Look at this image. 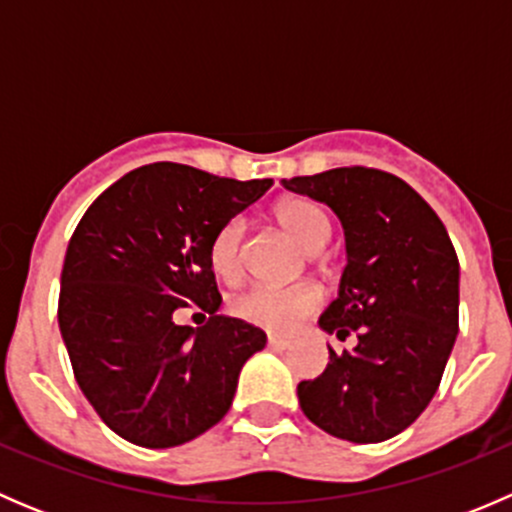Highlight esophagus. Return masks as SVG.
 <instances>
[{
  "instance_id": "1",
  "label": "esophagus",
  "mask_w": 512,
  "mask_h": 512,
  "mask_svg": "<svg viewBox=\"0 0 512 512\" xmlns=\"http://www.w3.org/2000/svg\"><path fill=\"white\" fill-rule=\"evenodd\" d=\"M289 344H292V339L280 337V334H270V337H267V347L270 349H287Z\"/></svg>"
}]
</instances>
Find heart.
I'll return each mask as SVG.
<instances>
[{
	"mask_svg": "<svg viewBox=\"0 0 512 512\" xmlns=\"http://www.w3.org/2000/svg\"><path fill=\"white\" fill-rule=\"evenodd\" d=\"M277 218L287 232H292L312 252L322 250L332 235V225H329L324 210L309 200H285L277 208ZM242 235H245V220L235 215V218H227L210 240V267L223 280L240 277ZM322 304L324 292L314 282H299V285L289 287L255 285L232 299V312L245 322L257 324V327L287 332V329L297 327L302 319H307L309 314L317 312Z\"/></svg>",
	"mask_w": 512,
	"mask_h": 512,
	"instance_id": "1",
	"label": "heart"
}]
</instances>
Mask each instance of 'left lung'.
Returning a JSON list of instances; mask_svg holds the SVG:
<instances>
[{
	"mask_svg": "<svg viewBox=\"0 0 512 512\" xmlns=\"http://www.w3.org/2000/svg\"><path fill=\"white\" fill-rule=\"evenodd\" d=\"M282 183L342 220L347 267L319 327L359 339L352 352L329 349L322 376L297 386L299 406L329 436L386 441L423 414L456 342L451 237L431 205L386 170L349 165Z\"/></svg>",
	"mask_w": 512,
	"mask_h": 512,
	"instance_id": "1",
	"label": "left lung"
}]
</instances>
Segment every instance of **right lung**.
<instances>
[{
	"label": "right lung",
	"instance_id": "add662e5",
	"mask_svg": "<svg viewBox=\"0 0 512 512\" xmlns=\"http://www.w3.org/2000/svg\"><path fill=\"white\" fill-rule=\"evenodd\" d=\"M272 180H232L180 163L131 170L103 190L66 247L59 329L76 384L101 421L143 448H173L232 406L242 364L267 334L218 314L208 247ZM209 314L200 330L172 317Z\"/></svg>",
	"mask_w": 512,
	"mask_h": 512
}]
</instances>
